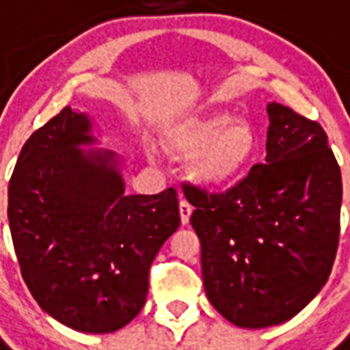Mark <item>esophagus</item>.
<instances>
[{
	"label": "esophagus",
	"mask_w": 350,
	"mask_h": 350,
	"mask_svg": "<svg viewBox=\"0 0 350 350\" xmlns=\"http://www.w3.org/2000/svg\"><path fill=\"white\" fill-rule=\"evenodd\" d=\"M192 214V207L191 203L187 202V200H181L180 202V218H181V225L189 224V219H191Z\"/></svg>",
	"instance_id": "1"
}]
</instances>
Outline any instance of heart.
Segmentation results:
<instances>
[{
  "label": "heart",
  "mask_w": 350,
  "mask_h": 350,
  "mask_svg": "<svg viewBox=\"0 0 350 350\" xmlns=\"http://www.w3.org/2000/svg\"><path fill=\"white\" fill-rule=\"evenodd\" d=\"M256 147L252 126L229 112L185 121L170 136V148L191 158L192 183L208 191L234 185L252 163Z\"/></svg>",
  "instance_id": "obj_1"
}]
</instances>
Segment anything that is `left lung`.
<instances>
[{
	"label": "left lung",
	"instance_id": "1",
	"mask_svg": "<svg viewBox=\"0 0 350 350\" xmlns=\"http://www.w3.org/2000/svg\"><path fill=\"white\" fill-rule=\"evenodd\" d=\"M267 156L225 194L183 189L202 243L203 287L225 320L261 329L296 316L331 274L342 172L316 121L267 105Z\"/></svg>",
	"mask_w": 350,
	"mask_h": 350
}]
</instances>
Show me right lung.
Listing matches in <instances>:
<instances>
[{"instance_id":"add662e5","label":"right lung","mask_w":350,"mask_h":350,"mask_svg":"<svg viewBox=\"0 0 350 350\" xmlns=\"http://www.w3.org/2000/svg\"><path fill=\"white\" fill-rule=\"evenodd\" d=\"M87 112L65 107L32 134L8 183V225L41 309L74 331L105 334L143 309L148 271L180 227L174 189L125 194L123 158L98 145Z\"/></svg>"}]
</instances>
